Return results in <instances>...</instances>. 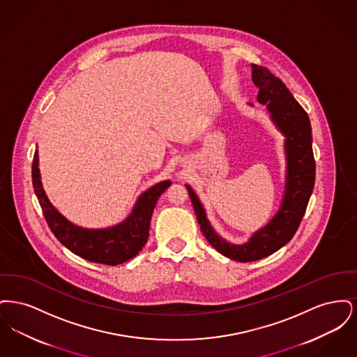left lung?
I'll return each mask as SVG.
<instances>
[{"label":"left lung","mask_w":357,"mask_h":357,"mask_svg":"<svg viewBox=\"0 0 357 357\" xmlns=\"http://www.w3.org/2000/svg\"><path fill=\"white\" fill-rule=\"evenodd\" d=\"M252 68L253 83L259 89L257 100L265 104L274 124L285 135L287 182L280 210L266 226L255 231L249 242L233 245L215 233L206 218L199 198L186 185L204 237L215 250L238 262L265 258L288 243L305 214L316 178L312 127L305 109L293 98L281 79L275 77L269 69L255 64H252Z\"/></svg>","instance_id":"left-lung-1"}]
</instances>
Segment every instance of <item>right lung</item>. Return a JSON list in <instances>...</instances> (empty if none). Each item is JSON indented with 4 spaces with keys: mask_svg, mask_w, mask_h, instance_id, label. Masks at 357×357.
I'll return each instance as SVG.
<instances>
[{
    "mask_svg": "<svg viewBox=\"0 0 357 357\" xmlns=\"http://www.w3.org/2000/svg\"><path fill=\"white\" fill-rule=\"evenodd\" d=\"M32 183L45 221L54 237L73 255L89 262L111 266L134 258L143 249L150 236V222L155 204L171 185L170 181H163L140 194L132 213L119 225L105 229H84L69 222L50 202L41 183L37 150L32 163Z\"/></svg>",
    "mask_w": 357,
    "mask_h": 357,
    "instance_id": "obj_1",
    "label": "right lung"
}]
</instances>
